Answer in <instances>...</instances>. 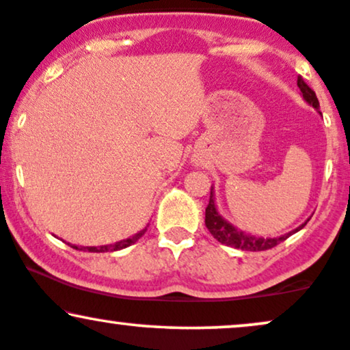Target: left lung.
<instances>
[{
	"label": "left lung",
	"instance_id": "8db88e82",
	"mask_svg": "<svg viewBox=\"0 0 350 350\" xmlns=\"http://www.w3.org/2000/svg\"><path fill=\"white\" fill-rule=\"evenodd\" d=\"M297 85H299L304 100L307 102L308 105H312L313 109L321 115L320 102H318L317 94H314L313 90L310 89L307 84H305V81L301 79L300 76H299V79H297ZM204 222H206V227H208V230L211 232V235H213L217 241H221L222 245H227V247H232V248L243 250V252H262V250H269V248L275 247V245H279L280 241L287 240L292 234L301 230V228L307 226L308 221L304 222L297 228H294L292 232H288V234H284L280 237H267V239H265V237H256V235L247 234V232L237 228L234 224H230L227 219H224L222 215L219 214L217 206H215V201H214V188L211 187L209 204H208V208H206Z\"/></svg>",
	"mask_w": 350,
	"mask_h": 350
}]
</instances>
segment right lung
Masks as SVG:
<instances>
[{"instance_id":"add662e5","label":"right lung","mask_w":350,"mask_h":350,"mask_svg":"<svg viewBox=\"0 0 350 350\" xmlns=\"http://www.w3.org/2000/svg\"><path fill=\"white\" fill-rule=\"evenodd\" d=\"M149 227V226H148ZM148 227H144L142 230L137 232V234H135L133 237H129V239H124V240H120L116 241V243H111V245H102V247H76V245H71L72 248L76 250H81V252H90V253H105V252H118V250H123L129 247V245L136 243L137 240L141 239L142 235L146 234V230H148Z\"/></svg>"}]
</instances>
